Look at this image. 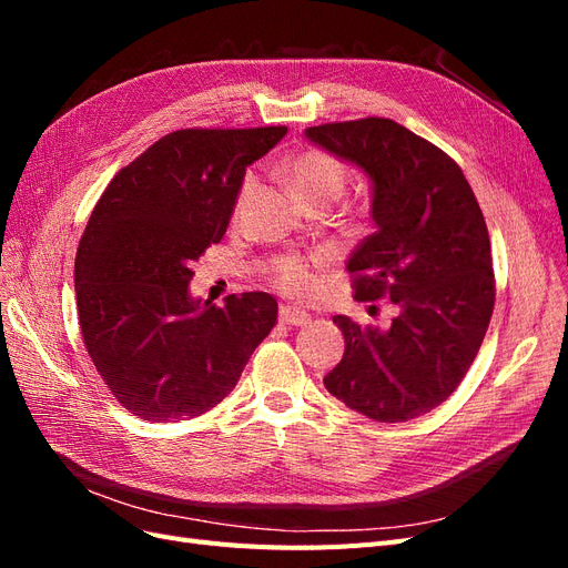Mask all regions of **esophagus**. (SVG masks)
Here are the masks:
<instances>
[{"label": "esophagus", "mask_w": 568, "mask_h": 568, "mask_svg": "<svg viewBox=\"0 0 568 568\" xmlns=\"http://www.w3.org/2000/svg\"><path fill=\"white\" fill-rule=\"evenodd\" d=\"M280 322L286 324V326H307V324H311V315L298 311V307L284 305L280 311Z\"/></svg>", "instance_id": "1"}]
</instances>
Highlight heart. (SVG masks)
<instances>
[{"label": "heart", "mask_w": 568, "mask_h": 568, "mask_svg": "<svg viewBox=\"0 0 568 568\" xmlns=\"http://www.w3.org/2000/svg\"><path fill=\"white\" fill-rule=\"evenodd\" d=\"M286 173L294 192L303 203H334L343 189H346L348 175L346 168L332 153L320 149H305L296 153L288 161ZM255 186V178L248 175L242 184V194L239 201H244ZM322 265L320 257H301V255H286L280 257L277 263L270 267V282L284 291L286 296H294L301 301L315 298L322 288L317 277V267Z\"/></svg>", "instance_id": "b5f03b06"}]
</instances>
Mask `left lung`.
Wrapping results in <instances>:
<instances>
[{
	"label": "left lung",
	"instance_id": "left-lung-1",
	"mask_svg": "<svg viewBox=\"0 0 568 568\" xmlns=\"http://www.w3.org/2000/svg\"><path fill=\"white\" fill-rule=\"evenodd\" d=\"M305 136L372 182L374 234L351 261L355 301L398 305L388 329L334 322L346 338L324 386L374 422L426 415L459 386L495 305L490 239L459 165L388 118L307 128Z\"/></svg>",
	"mask_w": 568,
	"mask_h": 568
}]
</instances>
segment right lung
<instances>
[{
  "mask_svg": "<svg viewBox=\"0 0 568 568\" xmlns=\"http://www.w3.org/2000/svg\"><path fill=\"white\" fill-rule=\"evenodd\" d=\"M284 134L170 132L97 201L75 255L80 329L113 398L140 419L215 407L277 322V301L263 291L217 307L189 294V282L192 263L225 236L246 168Z\"/></svg>",
  "mask_w": 568,
  "mask_h": 568,
  "instance_id": "add662e5",
  "label": "right lung"
}]
</instances>
